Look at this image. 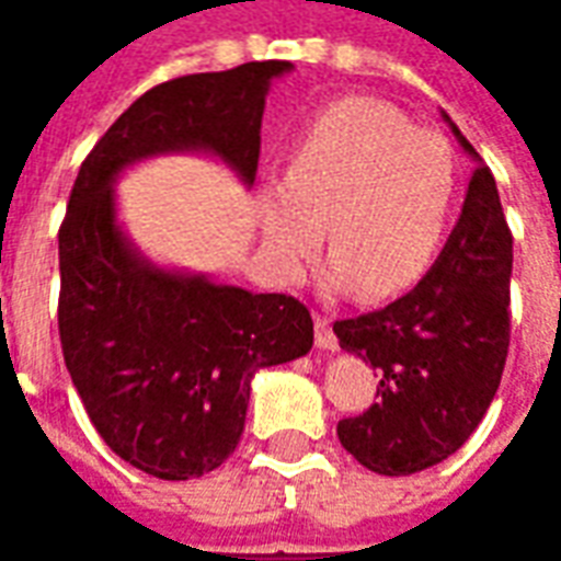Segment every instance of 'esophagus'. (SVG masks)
I'll return each mask as SVG.
<instances>
[{"instance_id":"obj_1","label":"esophagus","mask_w":561,"mask_h":561,"mask_svg":"<svg viewBox=\"0 0 561 561\" xmlns=\"http://www.w3.org/2000/svg\"><path fill=\"white\" fill-rule=\"evenodd\" d=\"M316 345L321 352H336L340 348V340H336V333L330 328V318L316 312Z\"/></svg>"}]
</instances>
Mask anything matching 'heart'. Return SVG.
<instances>
[{
  "label": "heart",
  "instance_id": "heart-1",
  "mask_svg": "<svg viewBox=\"0 0 561 561\" xmlns=\"http://www.w3.org/2000/svg\"><path fill=\"white\" fill-rule=\"evenodd\" d=\"M454 185L445 138L378 99H340L297 135L285 176L261 185L257 228L279 279H297L328 237L330 294L390 297L433 264Z\"/></svg>",
  "mask_w": 561,
  "mask_h": 561
}]
</instances>
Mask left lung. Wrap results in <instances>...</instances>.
<instances>
[{
    "instance_id": "1",
    "label": "left lung",
    "mask_w": 561,
    "mask_h": 561,
    "mask_svg": "<svg viewBox=\"0 0 561 561\" xmlns=\"http://www.w3.org/2000/svg\"><path fill=\"white\" fill-rule=\"evenodd\" d=\"M478 168L442 255L412 291L378 312L333 324L336 340L378 369V402L336 426L342 447L378 474H414L457 454L490 409L511 342V264L499 188L454 119Z\"/></svg>"
}]
</instances>
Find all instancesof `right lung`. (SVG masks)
<instances>
[{
    "label": "right lung",
    "mask_w": 561,
    "mask_h": 561,
    "mask_svg": "<svg viewBox=\"0 0 561 561\" xmlns=\"http://www.w3.org/2000/svg\"><path fill=\"white\" fill-rule=\"evenodd\" d=\"M267 59L144 92L80 164L59 228V340L104 445L161 481L219 469L243 435L257 369L312 348V316L288 294H252L159 267L116 219V180L138 161L204 152L255 183Z\"/></svg>",
    "instance_id": "right-lung-1"
}]
</instances>
